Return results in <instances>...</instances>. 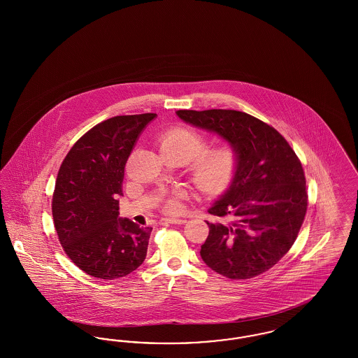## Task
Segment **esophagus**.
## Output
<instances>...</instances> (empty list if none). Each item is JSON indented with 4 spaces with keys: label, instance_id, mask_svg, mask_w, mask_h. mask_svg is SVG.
<instances>
[{
    "label": "esophagus",
    "instance_id": "34e87169",
    "mask_svg": "<svg viewBox=\"0 0 358 358\" xmlns=\"http://www.w3.org/2000/svg\"><path fill=\"white\" fill-rule=\"evenodd\" d=\"M162 222H171V224H184L187 222L185 219H176V217H168V219H162Z\"/></svg>",
    "mask_w": 358,
    "mask_h": 358
}]
</instances>
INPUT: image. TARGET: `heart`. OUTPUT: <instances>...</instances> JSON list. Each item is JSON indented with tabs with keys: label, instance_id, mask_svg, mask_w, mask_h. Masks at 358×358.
<instances>
[{
	"label": "heart",
	"instance_id": "heart-1",
	"mask_svg": "<svg viewBox=\"0 0 358 358\" xmlns=\"http://www.w3.org/2000/svg\"><path fill=\"white\" fill-rule=\"evenodd\" d=\"M159 149L184 154L187 161L204 150V139L187 127H176L159 141ZM235 166V153L231 148H217L200 155L192 168V181L204 193H216L225 187ZM169 212H178L181 203L173 197L166 203Z\"/></svg>",
	"mask_w": 358,
	"mask_h": 358
}]
</instances>
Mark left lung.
<instances>
[{"mask_svg":"<svg viewBox=\"0 0 358 358\" xmlns=\"http://www.w3.org/2000/svg\"><path fill=\"white\" fill-rule=\"evenodd\" d=\"M187 124L222 138L235 153L228 187L208 212L209 235L200 255L215 273L250 279L289 252L307 209L306 180L298 157L273 127L236 110H178Z\"/></svg>","mask_w":358,"mask_h":358,"instance_id":"left-lung-1","label":"left lung"}]
</instances>
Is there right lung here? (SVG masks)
<instances>
[{"instance_id":"obj_1","label":"right lung","mask_w":358,"mask_h":358,"mask_svg":"<svg viewBox=\"0 0 358 358\" xmlns=\"http://www.w3.org/2000/svg\"><path fill=\"white\" fill-rule=\"evenodd\" d=\"M154 118L120 115L96 124L72 146L57 173L55 228L69 259L91 276H126L148 254L153 228L120 217V197L127 158Z\"/></svg>"}]
</instances>
